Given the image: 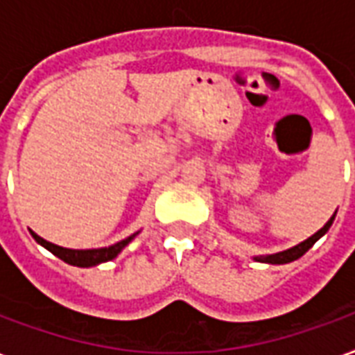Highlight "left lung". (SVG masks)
I'll use <instances>...</instances> for the list:
<instances>
[{"label":"left lung","mask_w":355,"mask_h":355,"mask_svg":"<svg viewBox=\"0 0 355 355\" xmlns=\"http://www.w3.org/2000/svg\"><path fill=\"white\" fill-rule=\"evenodd\" d=\"M336 213L331 218L327 220V224L321 228V230H318L313 236H310L308 239H304L302 243H298V245L291 247V249H287V251H282V253H275V254H262V257H254V261L259 262H268V264H287V262H293L297 261V259H300L302 254L310 249V247L318 241V239L321 238V236H325L327 234V230L331 228V224H333V220H335Z\"/></svg>","instance_id":"1"}]
</instances>
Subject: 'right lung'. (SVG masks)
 Here are the masks:
<instances>
[{
  "mask_svg": "<svg viewBox=\"0 0 355 355\" xmlns=\"http://www.w3.org/2000/svg\"><path fill=\"white\" fill-rule=\"evenodd\" d=\"M32 234V238L43 245L47 251L58 257L60 261L68 262V264H72V266H80V268H89V266H96V264H101V262H108L112 259H116L117 254L121 253L125 249V245H129V241H132V238L139 234H132L129 238L121 239V241H117L114 245L110 247H102V249H66V247H60V245H55V243H51L47 239L40 238L35 232L30 230Z\"/></svg>",
  "mask_w": 355,
  "mask_h": 355,
  "instance_id": "obj_1",
  "label": "right lung"
}]
</instances>
